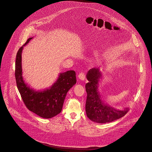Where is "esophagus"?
I'll return each mask as SVG.
<instances>
[{
  "label": "esophagus",
  "mask_w": 152,
  "mask_h": 152,
  "mask_svg": "<svg viewBox=\"0 0 152 152\" xmlns=\"http://www.w3.org/2000/svg\"><path fill=\"white\" fill-rule=\"evenodd\" d=\"M78 77L81 80H84L86 78V74L84 72H81L78 75Z\"/></svg>",
  "instance_id": "esophagus-1"
}]
</instances>
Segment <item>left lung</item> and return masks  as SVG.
Listing matches in <instances>:
<instances>
[{
    "label": "left lung",
    "instance_id": "left-lung-1",
    "mask_svg": "<svg viewBox=\"0 0 152 152\" xmlns=\"http://www.w3.org/2000/svg\"><path fill=\"white\" fill-rule=\"evenodd\" d=\"M101 74L98 68H93L88 72L87 79L89 81L86 84L87 99L86 112L91 120L98 123H110L124 116L129 111V108L124 110H116L105 104L98 92V84Z\"/></svg>",
    "mask_w": 152,
    "mask_h": 152
}]
</instances>
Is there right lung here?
Masks as SVG:
<instances>
[{
  "label": "right lung",
  "mask_w": 152,
  "mask_h": 152,
  "mask_svg": "<svg viewBox=\"0 0 152 152\" xmlns=\"http://www.w3.org/2000/svg\"><path fill=\"white\" fill-rule=\"evenodd\" d=\"M32 39L29 38L17 53L15 67L16 84L26 107L40 117L50 118L61 112L66 94L76 83V73L74 70L60 73L57 81L50 89L39 92L30 89L22 77L21 53L23 46Z\"/></svg>",
  "instance_id": "right-lung-1"
}]
</instances>
